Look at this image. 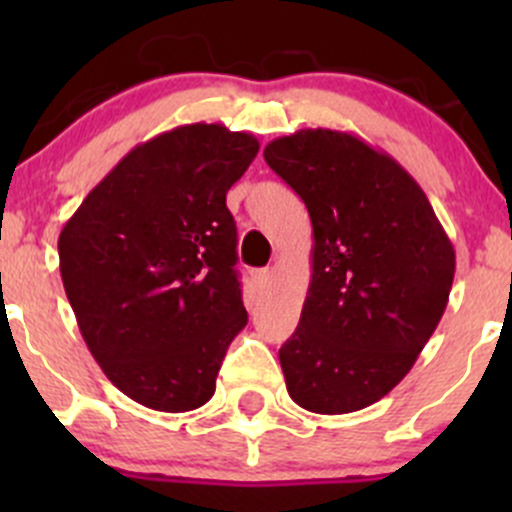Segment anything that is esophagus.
<instances>
[{
	"label": "esophagus",
	"mask_w": 512,
	"mask_h": 512,
	"mask_svg": "<svg viewBox=\"0 0 512 512\" xmlns=\"http://www.w3.org/2000/svg\"><path fill=\"white\" fill-rule=\"evenodd\" d=\"M270 275H272V272L267 270V267H262V270H252V280H255L257 287H267V282H270Z\"/></svg>",
	"instance_id": "obj_1"
}]
</instances>
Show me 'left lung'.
Listing matches in <instances>:
<instances>
[{"mask_svg": "<svg viewBox=\"0 0 512 512\" xmlns=\"http://www.w3.org/2000/svg\"><path fill=\"white\" fill-rule=\"evenodd\" d=\"M312 220V282L280 364L294 404L352 414L384 399L436 332L456 250L421 185L389 153L329 128L267 143Z\"/></svg>", "mask_w": 512, "mask_h": 512, "instance_id": "1", "label": "left lung"}]
</instances>
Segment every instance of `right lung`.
<instances>
[{"mask_svg":"<svg viewBox=\"0 0 512 512\" xmlns=\"http://www.w3.org/2000/svg\"><path fill=\"white\" fill-rule=\"evenodd\" d=\"M260 151L250 133L188 123L141 143L59 235L81 337L128 399L183 414L215 394L247 324L227 190Z\"/></svg>","mask_w":512,"mask_h":512,"instance_id":"add662e5","label":"right lung"}]
</instances>
